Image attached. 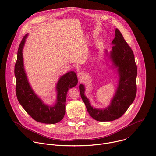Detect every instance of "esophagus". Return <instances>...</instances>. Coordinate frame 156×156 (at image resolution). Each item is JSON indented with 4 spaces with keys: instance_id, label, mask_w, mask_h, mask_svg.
Wrapping results in <instances>:
<instances>
[{
    "instance_id": "obj_1",
    "label": "esophagus",
    "mask_w": 156,
    "mask_h": 156,
    "mask_svg": "<svg viewBox=\"0 0 156 156\" xmlns=\"http://www.w3.org/2000/svg\"><path fill=\"white\" fill-rule=\"evenodd\" d=\"M78 77L80 79V80H83L85 77V74L82 71L79 72Z\"/></svg>"
}]
</instances>
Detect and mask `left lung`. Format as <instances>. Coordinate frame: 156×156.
I'll return each instance as SVG.
<instances>
[{"label": "left lung", "mask_w": 156, "mask_h": 156, "mask_svg": "<svg viewBox=\"0 0 156 156\" xmlns=\"http://www.w3.org/2000/svg\"><path fill=\"white\" fill-rule=\"evenodd\" d=\"M112 44L114 45L109 56L114 66L118 68L120 79L111 105L104 109L93 108L84 95V86L79 85L80 96L88 112L91 117L100 122L112 121L122 116L135 100L136 94L137 66L134 54L118 29H115V36Z\"/></svg>", "instance_id": "obj_1"}]
</instances>
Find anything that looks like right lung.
Listing matches in <instances>:
<instances>
[{"mask_svg":"<svg viewBox=\"0 0 156 156\" xmlns=\"http://www.w3.org/2000/svg\"><path fill=\"white\" fill-rule=\"evenodd\" d=\"M27 36L23 37L20 44L15 65L17 99L26 112L36 121L44 123H58L64 117L67 92L77 85V76L74 71H70L61 76L56 85L58 95L56 104L53 106L44 105L30 88L24 72L22 51Z\"/></svg>","mask_w":156,"mask_h":156,"instance_id":"add662e5","label":"right lung"}]
</instances>
